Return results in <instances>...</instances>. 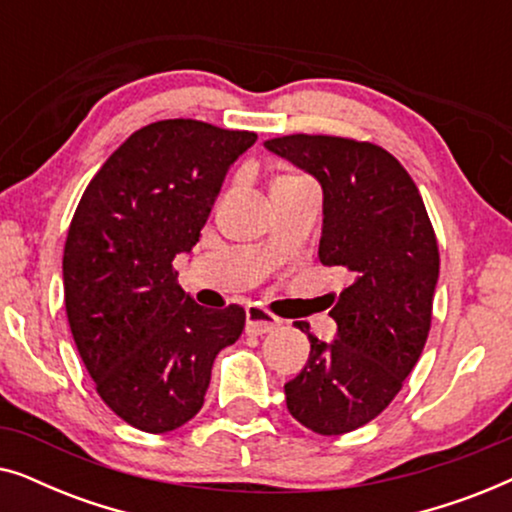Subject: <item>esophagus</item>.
Instances as JSON below:
<instances>
[{"instance_id":"esophagus-1","label":"esophagus","mask_w":512,"mask_h":512,"mask_svg":"<svg viewBox=\"0 0 512 512\" xmlns=\"http://www.w3.org/2000/svg\"><path fill=\"white\" fill-rule=\"evenodd\" d=\"M282 326V321L277 317H272L270 312H265L263 307H249L247 310V333L249 335H265L272 333L275 328Z\"/></svg>"}]
</instances>
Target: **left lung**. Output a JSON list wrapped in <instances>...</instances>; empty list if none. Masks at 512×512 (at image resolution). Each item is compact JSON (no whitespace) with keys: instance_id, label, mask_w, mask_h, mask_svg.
Segmentation results:
<instances>
[{"instance_id":"1","label":"left lung","mask_w":512,"mask_h":512,"mask_svg":"<svg viewBox=\"0 0 512 512\" xmlns=\"http://www.w3.org/2000/svg\"><path fill=\"white\" fill-rule=\"evenodd\" d=\"M265 149L312 174L324 191L319 261L352 272L331 317L338 333L310 338L305 368L284 384L286 408L321 436L375 419L422 356L438 284V242L415 181L380 146L289 135Z\"/></svg>"}]
</instances>
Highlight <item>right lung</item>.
Segmentation results:
<instances>
[{
	"instance_id": "obj_1",
	"label": "right lung",
	"mask_w": 512,
	"mask_h": 512,
	"mask_svg": "<svg viewBox=\"0 0 512 512\" xmlns=\"http://www.w3.org/2000/svg\"><path fill=\"white\" fill-rule=\"evenodd\" d=\"M256 135L170 118L132 132L90 181L69 226L62 282L76 349L123 422L167 433L198 415L240 305L207 310L172 261L200 240L230 165Z\"/></svg>"
}]
</instances>
